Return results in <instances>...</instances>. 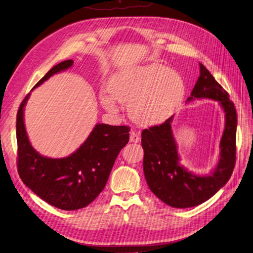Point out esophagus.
Instances as JSON below:
<instances>
[{
	"label": "esophagus",
	"instance_id": "1",
	"mask_svg": "<svg viewBox=\"0 0 253 253\" xmlns=\"http://www.w3.org/2000/svg\"><path fill=\"white\" fill-rule=\"evenodd\" d=\"M129 138H130V142H132V143H138V142H140V135L139 133L137 132V131H130V136H129Z\"/></svg>",
	"mask_w": 253,
	"mask_h": 253
}]
</instances>
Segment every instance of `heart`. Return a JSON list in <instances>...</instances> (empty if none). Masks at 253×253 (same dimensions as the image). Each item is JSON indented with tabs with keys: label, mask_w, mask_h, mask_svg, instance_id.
<instances>
[{
	"label": "heart",
	"mask_w": 253,
	"mask_h": 253,
	"mask_svg": "<svg viewBox=\"0 0 253 253\" xmlns=\"http://www.w3.org/2000/svg\"><path fill=\"white\" fill-rule=\"evenodd\" d=\"M112 96L100 97L103 107L117 111L116 101L128 104L132 120L142 125H157L169 118L183 101L186 84L179 73L153 62L123 69L111 78Z\"/></svg>",
	"instance_id": "1"
}]
</instances>
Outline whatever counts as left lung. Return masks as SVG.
Listing matches in <instances>:
<instances>
[{
	"mask_svg": "<svg viewBox=\"0 0 253 253\" xmlns=\"http://www.w3.org/2000/svg\"><path fill=\"white\" fill-rule=\"evenodd\" d=\"M200 76L187 102L196 99L218 101L225 112V129L219 143L220 157L210 175H197L180 165V156L171 130L173 116L165 123L142 131L143 169L148 187L162 202L188 209L211 198L232 175L236 162L237 113L229 94L199 63Z\"/></svg>",
	"mask_w": 253,
	"mask_h": 253,
	"instance_id": "8db88e82",
	"label": "left lung"
}]
</instances>
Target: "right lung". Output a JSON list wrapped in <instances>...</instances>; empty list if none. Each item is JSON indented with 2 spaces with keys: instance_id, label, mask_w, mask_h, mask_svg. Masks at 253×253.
<instances>
[{
  "instance_id": "right-lung-1",
  "label": "right lung",
  "mask_w": 253,
  "mask_h": 253,
  "mask_svg": "<svg viewBox=\"0 0 253 253\" xmlns=\"http://www.w3.org/2000/svg\"><path fill=\"white\" fill-rule=\"evenodd\" d=\"M72 64V60H65L55 65L35 87ZM29 95L21 102L16 118L20 179L40 198L57 209H83L93 202L105 187L118 153L128 143L129 127L98 124L71 155L64 158L44 157L34 149L25 130L23 111Z\"/></svg>"
}]
</instances>
